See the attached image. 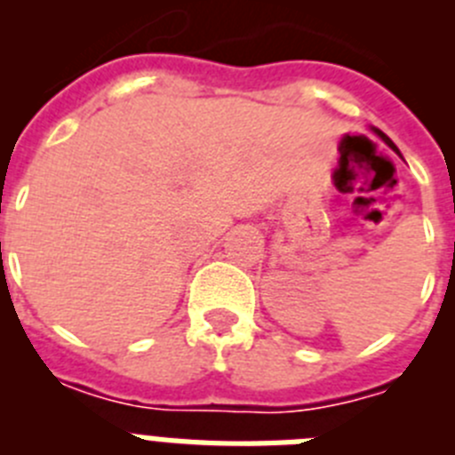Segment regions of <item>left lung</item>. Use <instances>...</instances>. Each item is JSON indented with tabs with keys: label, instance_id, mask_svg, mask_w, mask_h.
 I'll return each mask as SVG.
<instances>
[{
	"label": "left lung",
	"instance_id": "left-lung-1",
	"mask_svg": "<svg viewBox=\"0 0 455 455\" xmlns=\"http://www.w3.org/2000/svg\"><path fill=\"white\" fill-rule=\"evenodd\" d=\"M376 132H378V130H376ZM378 134H380V136H383V139H385V140H387V143H389V146H392V140H389V139H387V136H385V134H383V132H378Z\"/></svg>",
	"mask_w": 455,
	"mask_h": 455
}]
</instances>
